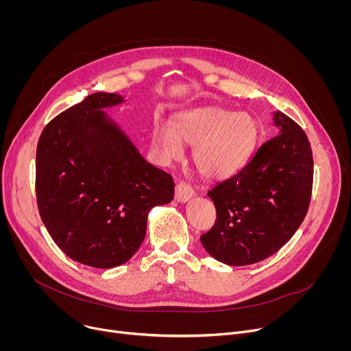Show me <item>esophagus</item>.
I'll use <instances>...</instances> for the list:
<instances>
[{"instance_id": "34e87169", "label": "esophagus", "mask_w": 351, "mask_h": 351, "mask_svg": "<svg viewBox=\"0 0 351 351\" xmlns=\"http://www.w3.org/2000/svg\"><path fill=\"white\" fill-rule=\"evenodd\" d=\"M194 194L193 189L186 182H179L175 189V199L178 203H184L189 198H191Z\"/></svg>"}]
</instances>
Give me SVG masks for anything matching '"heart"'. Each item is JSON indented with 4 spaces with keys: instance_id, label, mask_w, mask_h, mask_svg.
<instances>
[{
    "instance_id": "1",
    "label": "heart",
    "mask_w": 351,
    "mask_h": 351,
    "mask_svg": "<svg viewBox=\"0 0 351 351\" xmlns=\"http://www.w3.org/2000/svg\"><path fill=\"white\" fill-rule=\"evenodd\" d=\"M257 134V122L252 115L202 107L178 114L171 128L157 123L152 147L160 164L168 165L182 157V144L190 145L197 172L206 179L221 180L234 175L247 162Z\"/></svg>"
}]
</instances>
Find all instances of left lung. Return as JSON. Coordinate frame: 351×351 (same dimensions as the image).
I'll use <instances>...</instances> for the list:
<instances>
[{
	"mask_svg": "<svg viewBox=\"0 0 351 351\" xmlns=\"http://www.w3.org/2000/svg\"><path fill=\"white\" fill-rule=\"evenodd\" d=\"M274 123L280 133L207 193L217 221L199 240L210 256L228 265L256 264L275 254L308 211L314 179L308 137L283 112L274 114Z\"/></svg>",
	"mask_w": 351,
	"mask_h": 351,
	"instance_id": "8db88e82",
	"label": "left lung"
}]
</instances>
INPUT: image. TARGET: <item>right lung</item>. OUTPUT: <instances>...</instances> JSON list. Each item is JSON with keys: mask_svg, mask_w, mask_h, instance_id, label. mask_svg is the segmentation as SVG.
Segmentation results:
<instances>
[{"mask_svg": "<svg viewBox=\"0 0 351 351\" xmlns=\"http://www.w3.org/2000/svg\"><path fill=\"white\" fill-rule=\"evenodd\" d=\"M125 99L94 93L44 128L36 195L44 226L72 260L125 264L144 240L148 211L173 199L169 173L148 164L104 108Z\"/></svg>", "mask_w": 351, "mask_h": 351, "instance_id": "add662e5", "label": "right lung"}]
</instances>
